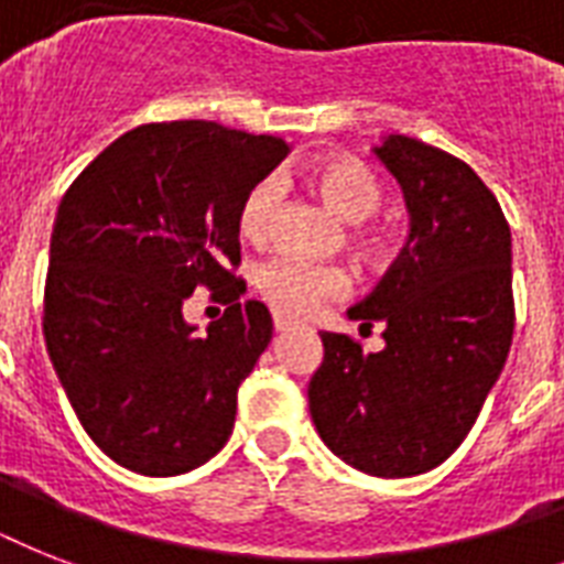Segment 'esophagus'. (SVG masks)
Returning a JSON list of instances; mask_svg holds the SVG:
<instances>
[{
  "label": "esophagus",
  "mask_w": 564,
  "mask_h": 564,
  "mask_svg": "<svg viewBox=\"0 0 564 564\" xmlns=\"http://www.w3.org/2000/svg\"><path fill=\"white\" fill-rule=\"evenodd\" d=\"M272 322H274V330H290V327L295 325L290 316H283V313H278V310L272 313Z\"/></svg>",
  "instance_id": "34e87169"
}]
</instances>
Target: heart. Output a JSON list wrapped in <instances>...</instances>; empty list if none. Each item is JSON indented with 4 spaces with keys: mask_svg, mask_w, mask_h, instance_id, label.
<instances>
[{
    "mask_svg": "<svg viewBox=\"0 0 564 564\" xmlns=\"http://www.w3.org/2000/svg\"><path fill=\"white\" fill-rule=\"evenodd\" d=\"M304 178L339 216L357 221V246L371 257H383L392 248V230L369 219L380 207L383 189L375 172L351 154H327L304 166ZM281 204V184L274 178L257 181L239 202L237 228L248 242H265L272 234L274 213ZM348 274L339 265L310 263L301 257H274L257 274V286L272 307L290 316H307L322 301L348 292Z\"/></svg>",
    "mask_w": 564,
    "mask_h": 564,
    "instance_id": "heart-1",
    "label": "heart"
}]
</instances>
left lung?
<instances>
[{"instance_id": "obj_1", "label": "left lung", "mask_w": 564, "mask_h": 564, "mask_svg": "<svg viewBox=\"0 0 564 564\" xmlns=\"http://www.w3.org/2000/svg\"><path fill=\"white\" fill-rule=\"evenodd\" d=\"M375 154L410 210V237L348 318L383 325V351L322 334L310 415L339 459L371 477H415L463 445L516 330L512 234L498 198L454 154L389 134Z\"/></svg>"}]
</instances>
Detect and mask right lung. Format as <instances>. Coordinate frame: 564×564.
I'll return each instance as SVG.
<instances>
[{"mask_svg": "<svg viewBox=\"0 0 564 564\" xmlns=\"http://www.w3.org/2000/svg\"><path fill=\"white\" fill-rule=\"evenodd\" d=\"M281 137L184 119L128 131L73 181L48 246L43 336L87 436L128 471L187 474L216 456L237 389L272 343L242 301L237 210L286 158ZM198 285L229 304L198 335Z\"/></svg>", "mask_w": 564, "mask_h": 564, "instance_id": "obj_1", "label": "right lung"}]
</instances>
